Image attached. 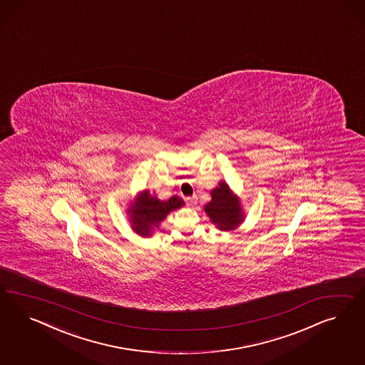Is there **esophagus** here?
I'll return each mask as SVG.
<instances>
[{
  "label": "esophagus",
  "instance_id": "obj_1",
  "mask_svg": "<svg viewBox=\"0 0 365 365\" xmlns=\"http://www.w3.org/2000/svg\"><path fill=\"white\" fill-rule=\"evenodd\" d=\"M187 200V205L190 206V207H192L194 205H195V200H197V198L195 197H190V198L186 199Z\"/></svg>",
  "mask_w": 365,
  "mask_h": 365
}]
</instances>
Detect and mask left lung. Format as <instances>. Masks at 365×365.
Returning a JSON list of instances; mask_svg holds the SVG:
<instances>
[{
	"label": "left lung",
	"mask_w": 365,
	"mask_h": 365,
	"mask_svg": "<svg viewBox=\"0 0 365 365\" xmlns=\"http://www.w3.org/2000/svg\"><path fill=\"white\" fill-rule=\"evenodd\" d=\"M210 195V202L203 209L212 225L222 232L235 230L246 218L240 197L225 180L211 190Z\"/></svg>",
	"instance_id": "left-lung-1"
}]
</instances>
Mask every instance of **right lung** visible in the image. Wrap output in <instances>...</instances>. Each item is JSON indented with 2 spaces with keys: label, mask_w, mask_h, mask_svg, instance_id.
<instances>
[{
  "label": "right lung",
  "mask_w": 365,
  "mask_h": 365,
  "mask_svg": "<svg viewBox=\"0 0 365 365\" xmlns=\"http://www.w3.org/2000/svg\"><path fill=\"white\" fill-rule=\"evenodd\" d=\"M185 206V200L173 195L167 200H160L156 194L143 190L136 194L133 203L127 209L128 221L135 234L140 237H151L160 223L166 220L171 211Z\"/></svg>",
  "instance_id": "right-lung-1"
}]
</instances>
